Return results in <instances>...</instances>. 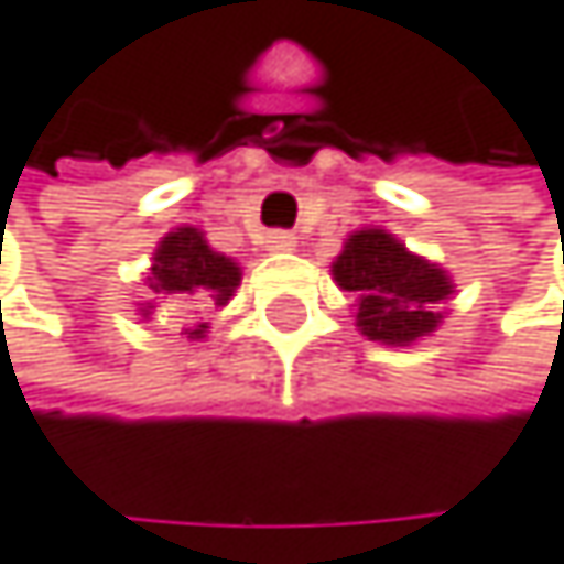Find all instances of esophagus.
Masks as SVG:
<instances>
[{
	"mask_svg": "<svg viewBox=\"0 0 564 564\" xmlns=\"http://www.w3.org/2000/svg\"><path fill=\"white\" fill-rule=\"evenodd\" d=\"M264 248L268 251H292V248H296V237H292L289 230H272L264 240Z\"/></svg>",
	"mask_w": 564,
	"mask_h": 564,
	"instance_id": "esophagus-1",
	"label": "esophagus"
}]
</instances>
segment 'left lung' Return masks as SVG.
<instances>
[{
	"label": "left lung",
	"instance_id": "left-lung-1",
	"mask_svg": "<svg viewBox=\"0 0 564 564\" xmlns=\"http://www.w3.org/2000/svg\"><path fill=\"white\" fill-rule=\"evenodd\" d=\"M340 289L358 296V327L368 340L410 344L441 324L437 303L452 282L437 264L410 254L386 230H358L334 261Z\"/></svg>",
	"mask_w": 564,
	"mask_h": 564
}]
</instances>
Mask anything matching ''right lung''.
I'll return each mask as SVG.
<instances>
[{
    "label": "right lung",
    "mask_w": 564,
    "mask_h": 564,
    "mask_svg": "<svg viewBox=\"0 0 564 564\" xmlns=\"http://www.w3.org/2000/svg\"><path fill=\"white\" fill-rule=\"evenodd\" d=\"M151 289L164 296L185 300L196 313L220 310L240 285V268L216 254L196 227H178L158 245L154 268H151ZM148 313V310H144ZM192 337H203L206 324H196L188 330Z\"/></svg>",
    "instance_id": "obj_1"
}]
</instances>
